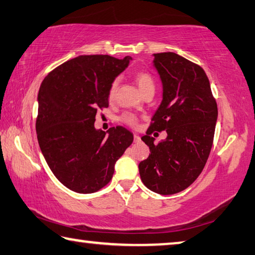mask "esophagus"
<instances>
[{"label": "esophagus", "mask_w": 255, "mask_h": 255, "mask_svg": "<svg viewBox=\"0 0 255 255\" xmlns=\"http://www.w3.org/2000/svg\"><path fill=\"white\" fill-rule=\"evenodd\" d=\"M134 140H135V143H139L140 142V137L137 134H134Z\"/></svg>", "instance_id": "34e87169"}]
</instances>
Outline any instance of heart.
<instances>
[{
    "label": "heart",
    "mask_w": 255,
    "mask_h": 255,
    "mask_svg": "<svg viewBox=\"0 0 255 255\" xmlns=\"http://www.w3.org/2000/svg\"><path fill=\"white\" fill-rule=\"evenodd\" d=\"M135 80L137 85H138L140 92L143 93V95L147 92H154L155 91V82L153 77L147 74V72H138L135 76ZM117 87H118V79H115L111 84L110 90H109V99L113 100L115 99ZM121 120L124 121L125 124L128 125H135L136 124V118L130 113H125V115L121 117Z\"/></svg>",
    "instance_id": "1"
}]
</instances>
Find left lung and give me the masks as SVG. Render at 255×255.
Instances as JSON below:
<instances>
[{"instance_id": "obj_1", "label": "left lung", "mask_w": 255, "mask_h": 255, "mask_svg": "<svg viewBox=\"0 0 255 255\" xmlns=\"http://www.w3.org/2000/svg\"><path fill=\"white\" fill-rule=\"evenodd\" d=\"M162 82V102L142 137L151 154L139 162L143 184L161 195L184 191L203 170L211 151L218 107L208 76L199 64L173 52L154 54ZM167 131L154 144L153 131Z\"/></svg>"}]
</instances>
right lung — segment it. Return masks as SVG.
Wrapping results in <instances>:
<instances>
[{
    "label": "right lung",
    "instance_id": "add662e5",
    "mask_svg": "<svg viewBox=\"0 0 255 255\" xmlns=\"http://www.w3.org/2000/svg\"><path fill=\"white\" fill-rule=\"evenodd\" d=\"M130 56L79 55L48 74L39 87L36 132L48 167L61 184L80 194L98 192L111 180L117 160L134 140L123 126L95 129L99 109Z\"/></svg>",
    "mask_w": 255,
    "mask_h": 255
}]
</instances>
